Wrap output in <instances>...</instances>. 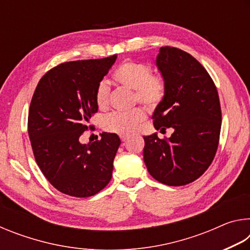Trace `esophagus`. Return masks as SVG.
I'll use <instances>...</instances> for the list:
<instances>
[{
	"mask_svg": "<svg viewBox=\"0 0 250 250\" xmlns=\"http://www.w3.org/2000/svg\"><path fill=\"white\" fill-rule=\"evenodd\" d=\"M120 138H121V140L125 142V141H126V140H129L130 137H129V135H120Z\"/></svg>",
	"mask_w": 250,
	"mask_h": 250,
	"instance_id": "esophagus-1",
	"label": "esophagus"
}]
</instances>
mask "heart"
<instances>
[{
  "instance_id": "1",
  "label": "heart",
  "mask_w": 250,
  "mask_h": 250,
  "mask_svg": "<svg viewBox=\"0 0 250 250\" xmlns=\"http://www.w3.org/2000/svg\"><path fill=\"white\" fill-rule=\"evenodd\" d=\"M113 76L118 83L135 90V100L149 109L158 107L167 95L166 80L159 75H152L151 66L145 62L133 61L122 62L115 70ZM109 96V83L107 80H101L96 90L97 104L100 108L107 107ZM146 117L145 109L141 107L129 111H113L104 118L103 128L108 132L126 135L140 128Z\"/></svg>"
}]
</instances>
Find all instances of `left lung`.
Returning <instances> with one entry per match:
<instances>
[{"label":"left lung","mask_w":250,"mask_h":250,"mask_svg":"<svg viewBox=\"0 0 250 250\" xmlns=\"http://www.w3.org/2000/svg\"><path fill=\"white\" fill-rule=\"evenodd\" d=\"M156 66L167 95L152 119L156 130L174 132L168 139L143 137V160L160 183L186 185L204 174L216 154L222 125L218 92L204 67L184 50L161 47Z\"/></svg>","instance_id":"left-lung-1"}]
</instances>
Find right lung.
Segmentation results:
<instances>
[{"instance_id": "1", "label": "right lung", "mask_w": 250, "mask_h": 250, "mask_svg": "<svg viewBox=\"0 0 250 250\" xmlns=\"http://www.w3.org/2000/svg\"><path fill=\"white\" fill-rule=\"evenodd\" d=\"M117 55L62 62L41 78L29 105L28 135L37 166L59 192L89 197L111 180L120 139L104 132L88 145L80 137L98 111L96 90Z\"/></svg>"}]
</instances>
